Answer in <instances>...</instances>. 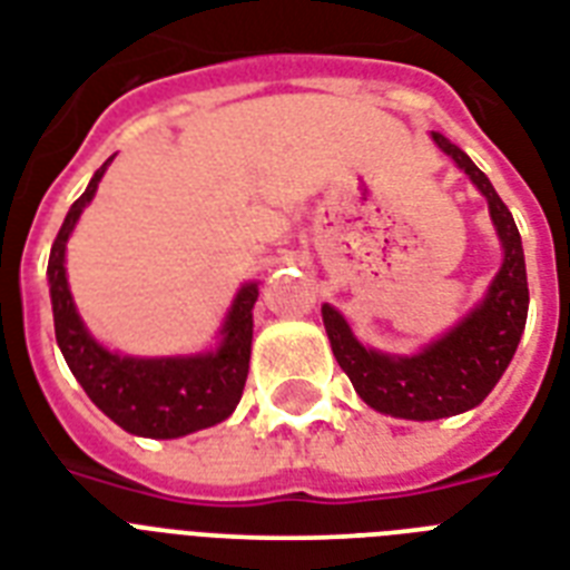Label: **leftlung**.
Masks as SVG:
<instances>
[{
    "label": "left lung",
    "mask_w": 570,
    "mask_h": 570,
    "mask_svg": "<svg viewBox=\"0 0 570 570\" xmlns=\"http://www.w3.org/2000/svg\"><path fill=\"white\" fill-rule=\"evenodd\" d=\"M432 141L482 191L497 239L503 245V263L482 302L414 355H387L364 346L346 316L337 307L322 304V322L328 331L331 352L337 357L340 370L352 381V387L357 390V396L379 414L420 420V423L464 414L494 390L518 352L527 311H530L521 233L509 206L500 200L491 180L461 147L452 145L441 132H432Z\"/></svg>",
    "instance_id": "1"
}]
</instances>
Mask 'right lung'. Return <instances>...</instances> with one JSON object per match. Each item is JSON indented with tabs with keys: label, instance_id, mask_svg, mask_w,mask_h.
<instances>
[{
	"label": "right lung",
	"instance_id": "add662e5",
	"mask_svg": "<svg viewBox=\"0 0 570 570\" xmlns=\"http://www.w3.org/2000/svg\"><path fill=\"white\" fill-rule=\"evenodd\" d=\"M111 159L97 168L88 189L70 206L49 250L47 277L56 340L70 373L111 423H118L124 432L138 434V438L171 441V438H183V434L222 423L233 414V407L239 405L245 379H248L254 302H257L259 286L257 281L239 286L218 331L222 337L218 346L200 355L132 357L120 355L115 348L102 346L100 340H94L70 295L65 254L67 239L85 206L97 195V186Z\"/></svg>",
	"mask_w": 570,
	"mask_h": 570
}]
</instances>
